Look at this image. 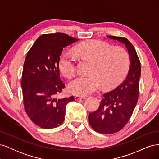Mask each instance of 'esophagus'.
<instances>
[{
	"label": "esophagus",
	"mask_w": 159,
	"mask_h": 159,
	"mask_svg": "<svg viewBox=\"0 0 159 159\" xmlns=\"http://www.w3.org/2000/svg\"><path fill=\"white\" fill-rule=\"evenodd\" d=\"M74 99L75 100H78V99H85V98H82L81 97H80V96H78V95H75L74 97Z\"/></svg>",
	"instance_id": "1"
}]
</instances>
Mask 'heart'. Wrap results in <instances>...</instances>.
Instances as JSON below:
<instances>
[{"instance_id": "heart-1", "label": "heart", "mask_w": 159, "mask_h": 159, "mask_svg": "<svg viewBox=\"0 0 159 159\" xmlns=\"http://www.w3.org/2000/svg\"><path fill=\"white\" fill-rule=\"evenodd\" d=\"M75 51L81 59L91 61L88 75H79L68 84L71 93L85 96L98 91L101 85L111 89L121 84L126 78L131 66V57L122 48L113 47L98 40L85 42L75 47ZM77 59L70 51L60 56L59 68L66 77L74 75Z\"/></svg>"}]
</instances>
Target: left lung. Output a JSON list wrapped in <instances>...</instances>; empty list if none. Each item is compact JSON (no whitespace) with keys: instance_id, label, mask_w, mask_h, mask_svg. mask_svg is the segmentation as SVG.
Segmentation results:
<instances>
[{"instance_id":"left-lung-1","label":"left lung","mask_w":159,"mask_h":159,"mask_svg":"<svg viewBox=\"0 0 159 159\" xmlns=\"http://www.w3.org/2000/svg\"><path fill=\"white\" fill-rule=\"evenodd\" d=\"M108 37L125 44L131 57V66L123 82L114 90L105 93L99 108L89 114L91 127L102 134L117 133L128 123L138 101L141 76V62L131 43L124 37Z\"/></svg>"}]
</instances>
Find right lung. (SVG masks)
I'll return each mask as SVG.
<instances>
[{"mask_svg":"<svg viewBox=\"0 0 159 159\" xmlns=\"http://www.w3.org/2000/svg\"><path fill=\"white\" fill-rule=\"evenodd\" d=\"M79 40L64 33L40 36L28 52L21 85L24 107L36 125L53 129L64 121L66 107L74 97L57 98L65 84L60 79V56L63 48Z\"/></svg>","mask_w":159,"mask_h":159,"instance_id":"add662e5","label":"right lung"}]
</instances>
